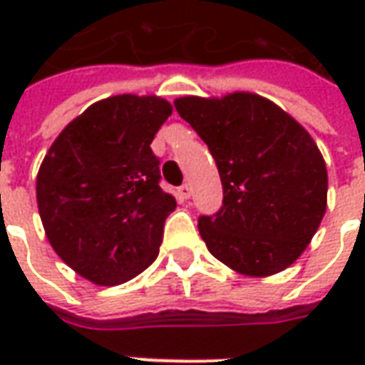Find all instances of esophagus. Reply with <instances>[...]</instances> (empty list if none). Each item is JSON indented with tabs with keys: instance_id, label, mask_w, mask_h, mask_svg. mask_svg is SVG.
Segmentation results:
<instances>
[{
	"instance_id": "esophagus-1",
	"label": "esophagus",
	"mask_w": 365,
	"mask_h": 365,
	"mask_svg": "<svg viewBox=\"0 0 365 365\" xmlns=\"http://www.w3.org/2000/svg\"><path fill=\"white\" fill-rule=\"evenodd\" d=\"M180 195H182V199H190L191 197L190 183H183L182 187H180Z\"/></svg>"
}]
</instances>
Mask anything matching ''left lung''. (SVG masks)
<instances>
[{"label":"left lung","instance_id":"1","mask_svg":"<svg viewBox=\"0 0 365 365\" xmlns=\"http://www.w3.org/2000/svg\"><path fill=\"white\" fill-rule=\"evenodd\" d=\"M174 105L221 175L222 207L197 225L209 252L252 277L289 268L327 211L329 175L317 143L282 107L248 91Z\"/></svg>","mask_w":365,"mask_h":365}]
</instances>
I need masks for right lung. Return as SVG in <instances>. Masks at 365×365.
Masks as SVG:
<instances>
[{"instance_id": "add662e5", "label": "right lung", "mask_w": 365, "mask_h": 365, "mask_svg": "<svg viewBox=\"0 0 365 365\" xmlns=\"http://www.w3.org/2000/svg\"><path fill=\"white\" fill-rule=\"evenodd\" d=\"M172 115L156 96H113L90 105L58 135L36 175L48 242L76 274L119 285L158 256L174 195L160 187L150 144Z\"/></svg>"}]
</instances>
